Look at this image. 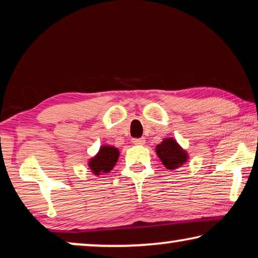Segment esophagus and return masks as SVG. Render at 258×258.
<instances>
[{
  "label": "esophagus",
  "mask_w": 258,
  "mask_h": 258,
  "mask_svg": "<svg viewBox=\"0 0 258 258\" xmlns=\"http://www.w3.org/2000/svg\"><path fill=\"white\" fill-rule=\"evenodd\" d=\"M133 143L137 144V146H143V144L146 143V140H144L143 137H141V139H133Z\"/></svg>",
  "instance_id": "esophagus-1"
}]
</instances>
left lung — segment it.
<instances>
[{"mask_svg": "<svg viewBox=\"0 0 258 258\" xmlns=\"http://www.w3.org/2000/svg\"><path fill=\"white\" fill-rule=\"evenodd\" d=\"M156 154L162 163L169 170H175L188 160V154L174 139H165L156 147Z\"/></svg>", "mask_w": 258, "mask_h": 258, "instance_id": "1", "label": "left lung"}]
</instances>
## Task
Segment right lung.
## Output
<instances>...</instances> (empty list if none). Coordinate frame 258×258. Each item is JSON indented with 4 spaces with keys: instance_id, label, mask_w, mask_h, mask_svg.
<instances>
[{
    "instance_id": "obj_1",
    "label": "right lung",
    "mask_w": 258,
    "mask_h": 258,
    "mask_svg": "<svg viewBox=\"0 0 258 258\" xmlns=\"http://www.w3.org/2000/svg\"><path fill=\"white\" fill-rule=\"evenodd\" d=\"M119 151L117 148L111 146H103L100 148L97 155L89 161V168L93 171V174L96 176L109 172L114 168L116 162L118 160Z\"/></svg>"
}]
</instances>
